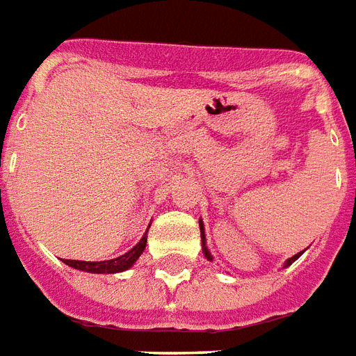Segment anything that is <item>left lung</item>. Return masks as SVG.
<instances>
[{
	"label": "left lung",
	"mask_w": 356,
	"mask_h": 356,
	"mask_svg": "<svg viewBox=\"0 0 356 356\" xmlns=\"http://www.w3.org/2000/svg\"><path fill=\"white\" fill-rule=\"evenodd\" d=\"M198 224H200V237H202V252H204V254H206V257L209 259V261H213V255L209 254V248H207V244H206V232H204V222H202V218L200 220H198ZM303 252H305V250H303ZM303 252H300V254H296V255H292L291 259H286L285 261V264H283V268H286V266H291L292 263H294L296 259L300 257L301 254H303Z\"/></svg>",
	"instance_id": "obj_1"
}]
</instances>
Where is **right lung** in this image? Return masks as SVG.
<instances>
[{
	"label": "right lung",
	"instance_id": "add662e5",
	"mask_svg": "<svg viewBox=\"0 0 356 356\" xmlns=\"http://www.w3.org/2000/svg\"><path fill=\"white\" fill-rule=\"evenodd\" d=\"M149 227H147V232H149ZM147 232L132 250H129L127 254L119 255L115 259H108V261H73V259H64V263L71 268L90 272V274H119V272H124V270L132 268L139 255L143 254L145 246H147Z\"/></svg>",
	"mask_w": 356,
	"mask_h": 356
}]
</instances>
